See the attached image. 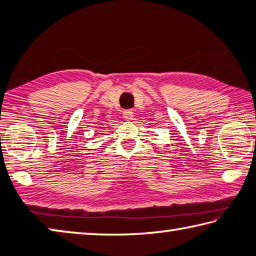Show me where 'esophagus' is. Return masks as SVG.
I'll list each match as a JSON object with an SVG mask.
<instances>
[{
	"mask_svg": "<svg viewBox=\"0 0 256 256\" xmlns=\"http://www.w3.org/2000/svg\"><path fill=\"white\" fill-rule=\"evenodd\" d=\"M123 117L125 120H133V112L132 110H125V112H123Z\"/></svg>",
	"mask_w": 256,
	"mask_h": 256,
	"instance_id": "1",
	"label": "esophagus"
}]
</instances>
